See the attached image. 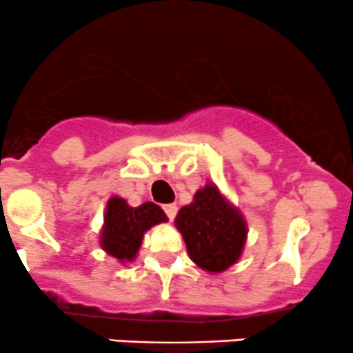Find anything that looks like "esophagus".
<instances>
[{
    "label": "esophagus",
    "instance_id": "obj_1",
    "mask_svg": "<svg viewBox=\"0 0 353 353\" xmlns=\"http://www.w3.org/2000/svg\"><path fill=\"white\" fill-rule=\"evenodd\" d=\"M163 212H165L167 219H169V220H174V219H176L177 206L174 205V203H170V205H165V206H163Z\"/></svg>",
    "mask_w": 353,
    "mask_h": 353
}]
</instances>
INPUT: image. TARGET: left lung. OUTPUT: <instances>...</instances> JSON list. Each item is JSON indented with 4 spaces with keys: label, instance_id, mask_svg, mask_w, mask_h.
Returning a JSON list of instances; mask_svg holds the SVG:
<instances>
[{
    "label": "left lung",
    "instance_id": "left-lung-1",
    "mask_svg": "<svg viewBox=\"0 0 353 353\" xmlns=\"http://www.w3.org/2000/svg\"><path fill=\"white\" fill-rule=\"evenodd\" d=\"M176 227L190 258L210 273H220L237 263L248 237L243 213L212 183L196 191L191 205L179 210Z\"/></svg>",
    "mask_w": 353,
    "mask_h": 353
}]
</instances>
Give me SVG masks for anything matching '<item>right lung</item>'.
<instances>
[{
	"label": "right lung",
	"mask_w": 353,
	"mask_h": 353,
	"mask_svg": "<svg viewBox=\"0 0 353 353\" xmlns=\"http://www.w3.org/2000/svg\"><path fill=\"white\" fill-rule=\"evenodd\" d=\"M162 222H167V216L155 203L147 201L140 206H130L126 199L112 196L108 201L101 230L102 249L121 263L133 261L143 241V234Z\"/></svg>",
	"instance_id": "obj_1"
}]
</instances>
